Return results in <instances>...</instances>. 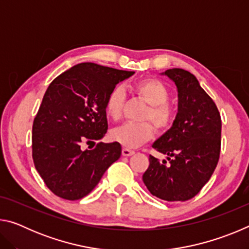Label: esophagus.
I'll list each match as a JSON object with an SVG mask.
<instances>
[{"instance_id": "1", "label": "esophagus", "mask_w": 249, "mask_h": 249, "mask_svg": "<svg viewBox=\"0 0 249 249\" xmlns=\"http://www.w3.org/2000/svg\"><path fill=\"white\" fill-rule=\"evenodd\" d=\"M134 154H135V151L132 149H128V148L122 149V155L125 156V157H129V156H132Z\"/></svg>"}]
</instances>
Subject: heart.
Listing matches in <instances>:
<instances>
[{"label": "heart", "mask_w": 249, "mask_h": 249, "mask_svg": "<svg viewBox=\"0 0 249 249\" xmlns=\"http://www.w3.org/2000/svg\"><path fill=\"white\" fill-rule=\"evenodd\" d=\"M134 93L148 103L142 120L149 121L160 132H165L171 127L175 120V109L168 103L170 91L158 79H145L138 81L133 87ZM125 94L121 87H114L109 90L104 101L105 114L113 121H119L123 113ZM149 122L142 123H126L115 128L111 137L124 146L125 148H136L145 144L154 136V126Z\"/></svg>", "instance_id": "b5f03b06"}]
</instances>
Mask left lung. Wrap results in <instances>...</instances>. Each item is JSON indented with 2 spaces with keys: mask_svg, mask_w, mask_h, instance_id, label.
Instances as JSON below:
<instances>
[{
  "mask_svg": "<svg viewBox=\"0 0 249 249\" xmlns=\"http://www.w3.org/2000/svg\"><path fill=\"white\" fill-rule=\"evenodd\" d=\"M165 74L178 89V113L172 127L154 142L168 160L149 156L142 181L151 195L165 201H187L210 180L221 151L222 121L214 101L187 70Z\"/></svg>",
  "mask_w": 249,
  "mask_h": 249,
  "instance_id": "1",
  "label": "left lung"
}]
</instances>
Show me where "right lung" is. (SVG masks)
<instances>
[{"label": "right lung", "instance_id": "obj_1", "mask_svg": "<svg viewBox=\"0 0 249 249\" xmlns=\"http://www.w3.org/2000/svg\"><path fill=\"white\" fill-rule=\"evenodd\" d=\"M124 71L83 62L49 84L34 119V165L53 195L79 200L89 195L107 168L121 157L117 142H98L107 132L104 101L109 90L129 78Z\"/></svg>", "mask_w": 249, "mask_h": 249}]
</instances>
